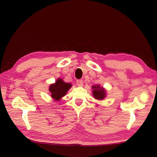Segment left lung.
I'll use <instances>...</instances> for the list:
<instances>
[{
  "label": "left lung",
  "mask_w": 157,
  "mask_h": 157,
  "mask_svg": "<svg viewBox=\"0 0 157 157\" xmlns=\"http://www.w3.org/2000/svg\"><path fill=\"white\" fill-rule=\"evenodd\" d=\"M72 85L66 83L62 78H58L55 82L50 85L49 91L51 93V97L55 101H59L61 98L65 96Z\"/></svg>",
  "instance_id": "8db88e82"
}]
</instances>
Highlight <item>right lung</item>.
<instances>
[{"mask_svg": "<svg viewBox=\"0 0 157 157\" xmlns=\"http://www.w3.org/2000/svg\"><path fill=\"white\" fill-rule=\"evenodd\" d=\"M93 90V95L95 99L98 100H104L107 95V91L101 86L100 85H95V86H92Z\"/></svg>", "mask_w": 157, "mask_h": 157, "instance_id": "add662e5", "label": "right lung"}]
</instances>
